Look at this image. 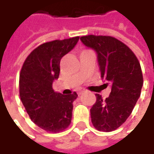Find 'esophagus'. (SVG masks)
Here are the masks:
<instances>
[{
    "label": "esophagus",
    "mask_w": 154,
    "mask_h": 154,
    "mask_svg": "<svg viewBox=\"0 0 154 154\" xmlns=\"http://www.w3.org/2000/svg\"><path fill=\"white\" fill-rule=\"evenodd\" d=\"M84 92V90H82V91H79L77 93H78V95H81V94H82Z\"/></svg>",
    "instance_id": "34e87169"
}]
</instances>
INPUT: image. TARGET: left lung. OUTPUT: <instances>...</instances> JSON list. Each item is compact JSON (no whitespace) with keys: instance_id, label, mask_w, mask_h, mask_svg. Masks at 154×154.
Wrapping results in <instances>:
<instances>
[{"instance_id":"left-lung-1","label":"left lung","mask_w":154,"mask_h":154,"mask_svg":"<svg viewBox=\"0 0 154 154\" xmlns=\"http://www.w3.org/2000/svg\"><path fill=\"white\" fill-rule=\"evenodd\" d=\"M80 39L97 52L101 78L112 84L106 100L96 94L91 109L92 125L99 131L116 130L132 113L140 97L143 82L140 63L126 44L112 36L90 35Z\"/></svg>"}]
</instances>
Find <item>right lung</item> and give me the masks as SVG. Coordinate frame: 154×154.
<instances>
[{
  "mask_svg": "<svg viewBox=\"0 0 154 154\" xmlns=\"http://www.w3.org/2000/svg\"><path fill=\"white\" fill-rule=\"evenodd\" d=\"M79 37L50 41L35 48L20 73V97L29 118L49 133H59L70 125L77 94L54 91L53 82L59 77L60 61L77 44Z\"/></svg>",
  "mask_w": 154,
  "mask_h": 154,
  "instance_id": "1",
  "label": "right lung"
}]
</instances>
